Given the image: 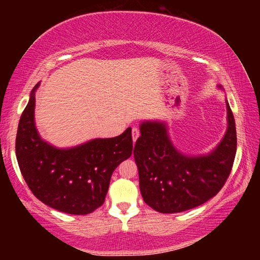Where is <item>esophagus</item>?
<instances>
[{
    "instance_id": "obj_1",
    "label": "esophagus",
    "mask_w": 260,
    "mask_h": 260,
    "mask_svg": "<svg viewBox=\"0 0 260 260\" xmlns=\"http://www.w3.org/2000/svg\"><path fill=\"white\" fill-rule=\"evenodd\" d=\"M132 136H133V141L135 142L138 138L140 136V128L138 126H134L133 128H132Z\"/></svg>"
}]
</instances>
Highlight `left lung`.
I'll return each mask as SVG.
<instances>
[{
	"mask_svg": "<svg viewBox=\"0 0 260 260\" xmlns=\"http://www.w3.org/2000/svg\"><path fill=\"white\" fill-rule=\"evenodd\" d=\"M228 128L209 156L188 157L175 150L162 122H143L134 158L143 201L160 213L182 212L217 195L230 177L236 153V127L227 103Z\"/></svg>",
	"mask_w": 260,
	"mask_h": 260,
	"instance_id": "obj_1",
	"label": "left lung"
}]
</instances>
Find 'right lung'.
I'll return each instance as SVG.
<instances>
[{"label": "right lung", "instance_id": "right-lung-1", "mask_svg": "<svg viewBox=\"0 0 260 260\" xmlns=\"http://www.w3.org/2000/svg\"><path fill=\"white\" fill-rule=\"evenodd\" d=\"M33 88L16 136V156L33 195L60 212L88 214L107 196L112 172L133 150L132 129L112 139L91 140L72 149H56L39 136L34 125Z\"/></svg>", "mask_w": 260, "mask_h": 260}]
</instances>
